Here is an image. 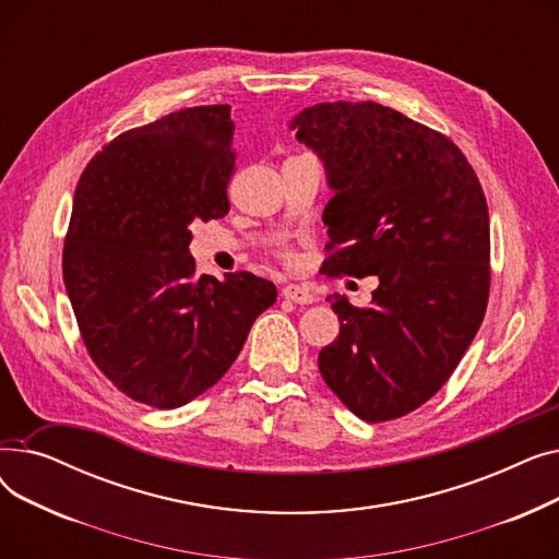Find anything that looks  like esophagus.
I'll return each instance as SVG.
<instances>
[{"instance_id":"obj_1","label":"esophagus","mask_w":559,"mask_h":559,"mask_svg":"<svg viewBox=\"0 0 559 559\" xmlns=\"http://www.w3.org/2000/svg\"><path fill=\"white\" fill-rule=\"evenodd\" d=\"M283 297H285L287 301H292V304H301V306H308V304H314V301H317L314 292L308 289V287H304V285H285V287H283Z\"/></svg>"}]
</instances>
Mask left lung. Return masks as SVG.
<instances>
[{
  "label": "left lung",
  "instance_id": "8db88e82",
  "mask_svg": "<svg viewBox=\"0 0 559 559\" xmlns=\"http://www.w3.org/2000/svg\"><path fill=\"white\" fill-rule=\"evenodd\" d=\"M289 129L329 188L326 274L378 276L371 306L331 295L340 335L319 350L356 417L399 419L435 396L489 299V213L474 167L442 133L373 102L304 108Z\"/></svg>",
  "mask_w": 559,
  "mask_h": 559
}]
</instances>
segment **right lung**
<instances>
[{
	"label": "right lung",
	"mask_w": 559,
	"mask_h": 559,
	"mask_svg": "<svg viewBox=\"0 0 559 559\" xmlns=\"http://www.w3.org/2000/svg\"><path fill=\"white\" fill-rule=\"evenodd\" d=\"M230 106H194L117 135L83 169L63 281L87 354L110 383L158 409L213 388L276 285L197 276L192 222L228 213Z\"/></svg>",
	"instance_id": "obj_1"
}]
</instances>
